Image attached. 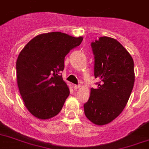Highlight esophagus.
<instances>
[{"label":"esophagus","instance_id":"esophagus-1","mask_svg":"<svg viewBox=\"0 0 149 149\" xmlns=\"http://www.w3.org/2000/svg\"><path fill=\"white\" fill-rule=\"evenodd\" d=\"M74 88L75 89V90H77V89L80 88V85L79 84H78V85L75 84V85H74Z\"/></svg>","mask_w":149,"mask_h":149}]
</instances>
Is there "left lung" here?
<instances>
[{
	"instance_id": "1",
	"label": "left lung",
	"mask_w": 149,
	"mask_h": 149,
	"mask_svg": "<svg viewBox=\"0 0 149 149\" xmlns=\"http://www.w3.org/2000/svg\"><path fill=\"white\" fill-rule=\"evenodd\" d=\"M94 55V76L100 79L96 89L91 88L84 114L93 124L104 125L122 112L133 88V59L117 40L100 37L91 43Z\"/></svg>"
}]
</instances>
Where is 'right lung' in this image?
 <instances>
[{
    "instance_id": "add662e5",
    "label": "right lung",
    "mask_w": 149,
    "mask_h": 149,
    "mask_svg": "<svg viewBox=\"0 0 149 149\" xmlns=\"http://www.w3.org/2000/svg\"><path fill=\"white\" fill-rule=\"evenodd\" d=\"M82 37L65 33L39 35L25 45L16 61L18 87L25 105L39 119H49L62 110L69 95L63 81L65 56L79 46Z\"/></svg>"
}]
</instances>
